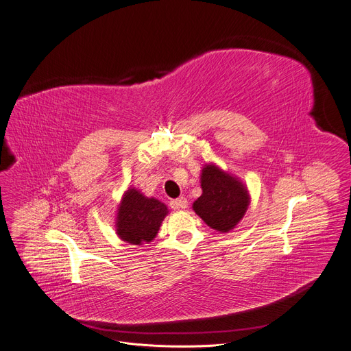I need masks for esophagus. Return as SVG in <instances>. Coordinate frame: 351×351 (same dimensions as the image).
<instances>
[{
    "label": "esophagus",
    "mask_w": 351,
    "mask_h": 351,
    "mask_svg": "<svg viewBox=\"0 0 351 351\" xmlns=\"http://www.w3.org/2000/svg\"><path fill=\"white\" fill-rule=\"evenodd\" d=\"M171 206H172V208H175V210H179V208H186V207H187V199L182 196V197H179V199L173 200V202L171 203Z\"/></svg>",
    "instance_id": "1"
}]
</instances>
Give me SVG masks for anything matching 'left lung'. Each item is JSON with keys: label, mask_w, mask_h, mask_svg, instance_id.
Returning <instances> with one entry per match:
<instances>
[{"label": "left lung", "mask_w": 351, "mask_h": 351, "mask_svg": "<svg viewBox=\"0 0 351 351\" xmlns=\"http://www.w3.org/2000/svg\"><path fill=\"white\" fill-rule=\"evenodd\" d=\"M200 186L203 193L192 206L195 213L221 234L232 231L250 204L246 184L234 173L208 162L202 169Z\"/></svg>", "instance_id": "obj_1"}]
</instances>
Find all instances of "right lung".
Masks as SVG:
<instances>
[{"instance_id": "right-lung-1", "label": "right lung", "mask_w": 351, "mask_h": 351, "mask_svg": "<svg viewBox=\"0 0 351 351\" xmlns=\"http://www.w3.org/2000/svg\"><path fill=\"white\" fill-rule=\"evenodd\" d=\"M169 214L165 203L147 197L136 187H129L117 206L114 228L117 237L130 245H144L156 237L164 218Z\"/></svg>"}]
</instances>
